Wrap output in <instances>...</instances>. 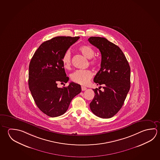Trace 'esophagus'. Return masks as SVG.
Returning <instances> with one entry per match:
<instances>
[{"label":"esophagus","instance_id":"esophagus-1","mask_svg":"<svg viewBox=\"0 0 160 160\" xmlns=\"http://www.w3.org/2000/svg\"><path fill=\"white\" fill-rule=\"evenodd\" d=\"M81 90H82V91H84V90H87V88H85V87L82 86V87H81Z\"/></svg>","mask_w":160,"mask_h":160}]
</instances>
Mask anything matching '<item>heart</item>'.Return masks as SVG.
Instances as JSON below:
<instances>
[{"label": "heart", "mask_w": 160, "mask_h": 160, "mask_svg": "<svg viewBox=\"0 0 160 160\" xmlns=\"http://www.w3.org/2000/svg\"><path fill=\"white\" fill-rule=\"evenodd\" d=\"M79 50L84 56L90 59V64L92 66H97L98 64V59L93 57L95 54V51L90 45H82ZM62 64L66 69L70 68L71 66V56L70 51H67L63 55L62 58ZM92 73L89 70H79L75 71L71 75V80L78 84L85 85L89 82L92 78Z\"/></svg>", "instance_id": "obj_1"}]
</instances>
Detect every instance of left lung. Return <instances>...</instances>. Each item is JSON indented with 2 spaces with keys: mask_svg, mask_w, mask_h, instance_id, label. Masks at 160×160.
I'll return each mask as SVG.
<instances>
[{
  "mask_svg": "<svg viewBox=\"0 0 160 160\" xmlns=\"http://www.w3.org/2000/svg\"><path fill=\"white\" fill-rule=\"evenodd\" d=\"M90 44L99 49L102 56L101 68L94 82L102 87L94 89L90 103L92 113L99 118H112L121 108L130 88V68L122 51L104 38L90 37Z\"/></svg>",
  "mask_w": 160,
  "mask_h": 160,
  "instance_id": "left-lung-1",
  "label": "left lung"
}]
</instances>
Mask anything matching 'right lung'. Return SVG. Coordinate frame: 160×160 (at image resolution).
Returning a JSON list of instances; mask_svg holds the SVG:
<instances>
[{
	"label": "right lung",
	"instance_id": "add662e5",
	"mask_svg": "<svg viewBox=\"0 0 160 160\" xmlns=\"http://www.w3.org/2000/svg\"><path fill=\"white\" fill-rule=\"evenodd\" d=\"M79 38L58 37L44 42L30 62L28 87L31 95L40 110L51 118L64 114L71 101L81 92L80 85L73 82L68 87H57L58 82L67 83L69 80L62 56Z\"/></svg>",
	"mask_w": 160,
	"mask_h": 160
}]
</instances>
